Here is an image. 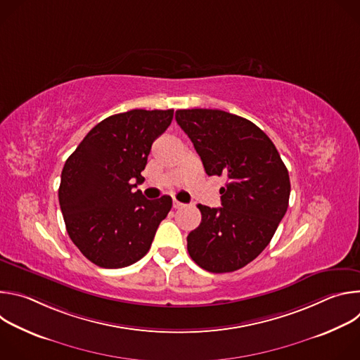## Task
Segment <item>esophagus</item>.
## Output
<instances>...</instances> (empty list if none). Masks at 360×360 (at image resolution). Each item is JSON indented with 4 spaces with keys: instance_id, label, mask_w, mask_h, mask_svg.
Masks as SVG:
<instances>
[{
    "instance_id": "34e87169",
    "label": "esophagus",
    "mask_w": 360,
    "mask_h": 360,
    "mask_svg": "<svg viewBox=\"0 0 360 360\" xmlns=\"http://www.w3.org/2000/svg\"><path fill=\"white\" fill-rule=\"evenodd\" d=\"M172 205H174V208H175V210H179V208L185 207V203H182V202L176 200V199H174V200H172Z\"/></svg>"
}]
</instances>
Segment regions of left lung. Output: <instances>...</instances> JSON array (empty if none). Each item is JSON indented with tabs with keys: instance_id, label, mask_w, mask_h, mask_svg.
<instances>
[{
	"instance_id": "left-lung-1",
	"label": "left lung",
	"mask_w": 360,
	"mask_h": 360,
	"mask_svg": "<svg viewBox=\"0 0 360 360\" xmlns=\"http://www.w3.org/2000/svg\"><path fill=\"white\" fill-rule=\"evenodd\" d=\"M210 176H226L222 208L198 205L202 221L188 240L192 261L212 274L252 262L271 242L286 214L290 181L269 136L253 122L221 110H178Z\"/></svg>"
}]
</instances>
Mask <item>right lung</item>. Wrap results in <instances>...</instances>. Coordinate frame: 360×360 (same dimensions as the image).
Listing matches in <instances>:
<instances>
[{"mask_svg":"<svg viewBox=\"0 0 360 360\" xmlns=\"http://www.w3.org/2000/svg\"><path fill=\"white\" fill-rule=\"evenodd\" d=\"M174 110H132L96 124L67 160L58 189L67 232L92 264L125 268L146 255L172 208V198L145 199L152 142L171 125Z\"/></svg>","mask_w":360,"mask_h":360,"instance_id":"obj_1","label":"right lung"}]
</instances>
